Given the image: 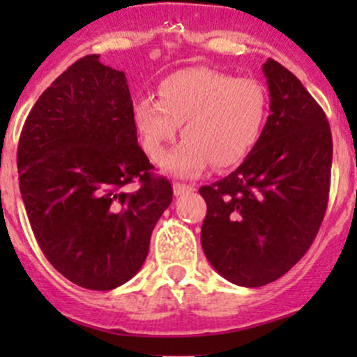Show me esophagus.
Listing matches in <instances>:
<instances>
[{
    "label": "esophagus",
    "instance_id": "esophagus-1",
    "mask_svg": "<svg viewBox=\"0 0 357 357\" xmlns=\"http://www.w3.org/2000/svg\"><path fill=\"white\" fill-rule=\"evenodd\" d=\"M172 190H174L176 197H181V195H185V193L193 192V190H195V186H193V185H183V183H174V185H172Z\"/></svg>",
    "mask_w": 357,
    "mask_h": 357
}]
</instances>
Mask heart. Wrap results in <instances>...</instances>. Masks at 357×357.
Returning a JSON list of instances; mask_svg holds the SVG:
<instances>
[{
  "label": "heart",
  "mask_w": 357,
  "mask_h": 357,
  "mask_svg": "<svg viewBox=\"0 0 357 357\" xmlns=\"http://www.w3.org/2000/svg\"><path fill=\"white\" fill-rule=\"evenodd\" d=\"M158 96H138L132 121L153 160L164 157L185 124V139L162 162L165 172L179 178L199 176L212 162L219 169L240 164L261 138L268 115V91L261 82L212 68L169 75Z\"/></svg>",
  "instance_id": "obj_1"
}]
</instances>
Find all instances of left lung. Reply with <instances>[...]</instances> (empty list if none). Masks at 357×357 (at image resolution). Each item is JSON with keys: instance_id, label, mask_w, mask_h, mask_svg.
I'll list each match as a JSON object with an SVG mask.
<instances>
[{"instance_id": "obj_1", "label": "left lung", "mask_w": 357, "mask_h": 357, "mask_svg": "<svg viewBox=\"0 0 357 357\" xmlns=\"http://www.w3.org/2000/svg\"><path fill=\"white\" fill-rule=\"evenodd\" d=\"M269 114L236 171L202 186V248L212 268L240 287L268 285L307 252L325 218L332 132L325 112L294 74L262 66Z\"/></svg>"}]
</instances>
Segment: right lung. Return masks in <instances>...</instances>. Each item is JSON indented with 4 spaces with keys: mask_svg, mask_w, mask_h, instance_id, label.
<instances>
[{
    "mask_svg": "<svg viewBox=\"0 0 357 357\" xmlns=\"http://www.w3.org/2000/svg\"><path fill=\"white\" fill-rule=\"evenodd\" d=\"M17 165L31 228L60 275L112 290L142 269L172 186L138 145L124 72L100 55L72 63L27 115Z\"/></svg>",
    "mask_w": 357,
    "mask_h": 357,
    "instance_id": "1",
    "label": "right lung"
}]
</instances>
